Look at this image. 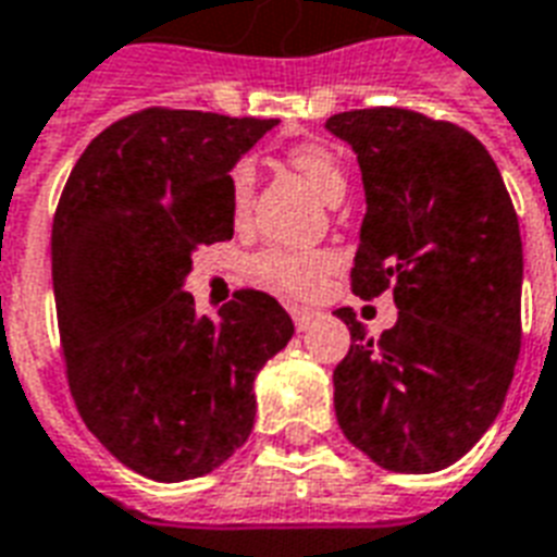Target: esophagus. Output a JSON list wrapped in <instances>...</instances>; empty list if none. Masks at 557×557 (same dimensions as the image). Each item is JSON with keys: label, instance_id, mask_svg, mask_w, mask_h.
<instances>
[{"label": "esophagus", "instance_id": "34e87169", "mask_svg": "<svg viewBox=\"0 0 557 557\" xmlns=\"http://www.w3.org/2000/svg\"><path fill=\"white\" fill-rule=\"evenodd\" d=\"M288 312H292V321H295L297 330H307V326L312 324V321H315V312H309V309L292 307V309H288Z\"/></svg>", "mask_w": 557, "mask_h": 557}]
</instances>
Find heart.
Here are the masks:
<instances>
[{"label": "heart", "instance_id": "1", "mask_svg": "<svg viewBox=\"0 0 557 557\" xmlns=\"http://www.w3.org/2000/svg\"><path fill=\"white\" fill-rule=\"evenodd\" d=\"M286 160L292 163V169H297L309 184L315 186L324 201H342L347 189V175L335 151H330L321 143H297L286 151ZM253 181H257V172H253L250 160H239L231 169L227 186H231V203L236 215L248 210ZM333 269L335 260L324 250L269 248L250 260V277L260 286L288 297H312L318 288L324 286L326 274Z\"/></svg>", "mask_w": 557, "mask_h": 557}]
</instances>
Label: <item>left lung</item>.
<instances>
[{
    "label": "left lung",
    "instance_id": "obj_1",
    "mask_svg": "<svg viewBox=\"0 0 557 557\" xmlns=\"http://www.w3.org/2000/svg\"><path fill=\"white\" fill-rule=\"evenodd\" d=\"M362 169L354 292H394L371 338L335 309L350 350L333 371L345 438L394 473H435L496 420L520 356L523 242L494 157L470 131L403 108L326 119Z\"/></svg>",
    "mask_w": 557,
    "mask_h": 557
}]
</instances>
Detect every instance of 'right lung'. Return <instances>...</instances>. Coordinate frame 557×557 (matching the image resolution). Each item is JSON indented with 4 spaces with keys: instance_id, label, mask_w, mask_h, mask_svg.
<instances>
[{
    "instance_id": "obj_1",
    "label": "right lung",
    "mask_w": 557,
    "mask_h": 557,
    "mask_svg": "<svg viewBox=\"0 0 557 557\" xmlns=\"http://www.w3.org/2000/svg\"><path fill=\"white\" fill-rule=\"evenodd\" d=\"M277 119L148 108L84 148L52 224V283L72 400L139 476L184 482L248 441L253 380L295 324L242 288L219 315L184 292L198 245L233 236L231 169Z\"/></svg>"
}]
</instances>
